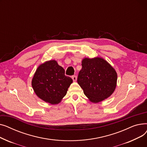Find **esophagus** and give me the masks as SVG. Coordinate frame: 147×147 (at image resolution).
I'll list each match as a JSON object with an SVG mask.
<instances>
[{
	"mask_svg": "<svg viewBox=\"0 0 147 147\" xmlns=\"http://www.w3.org/2000/svg\"><path fill=\"white\" fill-rule=\"evenodd\" d=\"M72 79H73V82H76L77 80V77L76 76H72Z\"/></svg>",
	"mask_w": 147,
	"mask_h": 147,
	"instance_id": "esophagus-1",
	"label": "esophagus"
}]
</instances>
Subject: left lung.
<instances>
[{
  "mask_svg": "<svg viewBox=\"0 0 147 147\" xmlns=\"http://www.w3.org/2000/svg\"><path fill=\"white\" fill-rule=\"evenodd\" d=\"M78 83L84 95L93 103H98L110 97L117 86L115 69L102 57L84 58Z\"/></svg>",
  "mask_w": 147,
  "mask_h": 147,
  "instance_id": "1",
  "label": "left lung"
}]
</instances>
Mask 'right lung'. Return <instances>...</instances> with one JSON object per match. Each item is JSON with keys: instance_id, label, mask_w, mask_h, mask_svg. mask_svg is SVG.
Returning a JSON list of instances; mask_svg holds the SVG:
<instances>
[{"instance_id": "1", "label": "right lung", "mask_w": 147, "mask_h": 147, "mask_svg": "<svg viewBox=\"0 0 147 147\" xmlns=\"http://www.w3.org/2000/svg\"><path fill=\"white\" fill-rule=\"evenodd\" d=\"M73 80L55 60L45 61L36 69L32 80L36 95L49 104H59L67 94Z\"/></svg>"}]
</instances>
